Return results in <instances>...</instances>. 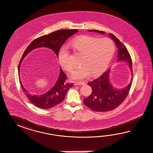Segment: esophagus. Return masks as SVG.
Wrapping results in <instances>:
<instances>
[{
    "instance_id": "34e87169",
    "label": "esophagus",
    "mask_w": 153,
    "mask_h": 153,
    "mask_svg": "<svg viewBox=\"0 0 153 153\" xmlns=\"http://www.w3.org/2000/svg\"><path fill=\"white\" fill-rule=\"evenodd\" d=\"M74 85H85V82H77V81H75L74 82Z\"/></svg>"
}]
</instances>
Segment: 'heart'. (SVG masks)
Here are the masks:
<instances>
[{"label": "heart", "instance_id": "b5f03b06", "mask_svg": "<svg viewBox=\"0 0 153 153\" xmlns=\"http://www.w3.org/2000/svg\"><path fill=\"white\" fill-rule=\"evenodd\" d=\"M71 46L82 56V65L72 72V78L77 79H87L93 74L97 76L106 70L114 54L116 46L109 38L98 39L89 35H82L74 39ZM61 67L68 72L74 67L70 53L65 47L61 48L58 54Z\"/></svg>", "mask_w": 153, "mask_h": 153}]
</instances>
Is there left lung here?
<instances>
[{"mask_svg":"<svg viewBox=\"0 0 153 153\" xmlns=\"http://www.w3.org/2000/svg\"><path fill=\"white\" fill-rule=\"evenodd\" d=\"M89 31L100 34L105 33L104 31L95 30H89ZM109 36L115 42L118 48L117 62L125 61L128 63L131 74L133 76L132 59L127 48L114 35L109 33ZM110 72L111 70H108L99 78L88 83L91 87L93 91L88 97L83 99V103L94 111L104 112L112 111L122 104L128 94L132 78L130 83L125 88L117 89L111 85L109 81Z\"/></svg>","mask_w":153,"mask_h":153,"instance_id":"8db88e82","label":"left lung"}]
</instances>
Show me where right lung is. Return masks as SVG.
I'll return each instance as SVG.
<instances>
[{"label":"right lung","instance_id":"right-lung-1","mask_svg":"<svg viewBox=\"0 0 153 153\" xmlns=\"http://www.w3.org/2000/svg\"><path fill=\"white\" fill-rule=\"evenodd\" d=\"M77 30H60L46 35L38 37L34 40L26 48L19 62L18 71L19 76L20 67L23 58L31 51L39 48H46L50 49L58 56L60 48L64 44L68 38L77 33ZM67 75L60 68V74L54 86L44 94L41 95H33L28 91L23 86L21 79V86L27 97L33 104L41 109H50L55 107L65 99L68 90L73 86V83L65 82Z\"/></svg>","mask_w":153,"mask_h":153}]
</instances>
